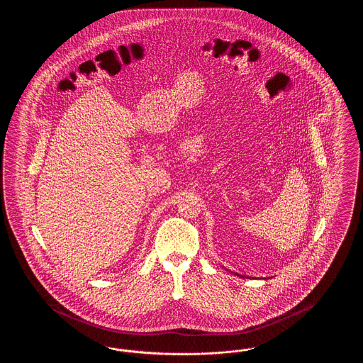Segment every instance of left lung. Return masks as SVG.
<instances>
[{
    "label": "left lung",
    "mask_w": 363,
    "mask_h": 363,
    "mask_svg": "<svg viewBox=\"0 0 363 363\" xmlns=\"http://www.w3.org/2000/svg\"><path fill=\"white\" fill-rule=\"evenodd\" d=\"M231 274H233V272H231ZM235 275H237V277H242V275H238V274H235Z\"/></svg>",
    "instance_id": "8db88e82"
}]
</instances>
